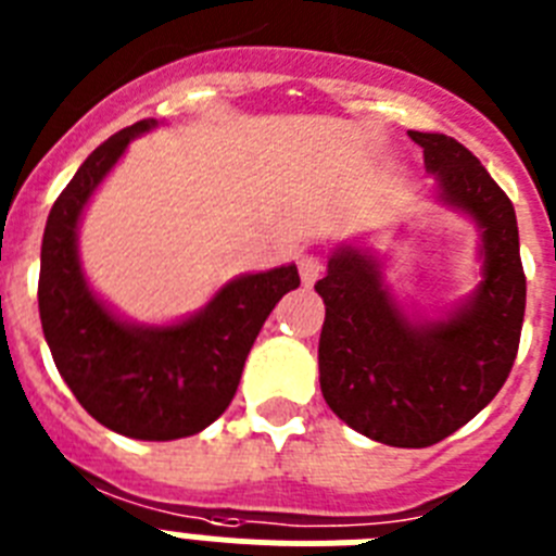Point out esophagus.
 Returning <instances> with one entry per match:
<instances>
[{
  "instance_id": "1",
  "label": "esophagus",
  "mask_w": 556,
  "mask_h": 556,
  "mask_svg": "<svg viewBox=\"0 0 556 556\" xmlns=\"http://www.w3.org/2000/svg\"><path fill=\"white\" fill-rule=\"evenodd\" d=\"M323 273H326V264H323L320 255H301V278H303V281L314 283Z\"/></svg>"
}]
</instances>
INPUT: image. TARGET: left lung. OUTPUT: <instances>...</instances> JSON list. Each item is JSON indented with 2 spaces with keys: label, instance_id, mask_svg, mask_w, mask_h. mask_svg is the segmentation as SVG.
Returning a JSON list of instances; mask_svg holds the SVG:
<instances>
[{
  "label": "left lung",
  "instance_id": "1",
  "mask_svg": "<svg viewBox=\"0 0 556 556\" xmlns=\"http://www.w3.org/2000/svg\"><path fill=\"white\" fill-rule=\"evenodd\" d=\"M437 194L481 230V283L443 320H409L370 250H333L314 283L326 303L320 390L339 420L395 448H426L473 420L513 370L527 308L518 219L468 147L409 130Z\"/></svg>",
  "mask_w": 556,
  "mask_h": 556
}]
</instances>
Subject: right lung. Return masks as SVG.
I'll use <instances>...</instances> for the list:
<instances>
[{"mask_svg": "<svg viewBox=\"0 0 556 556\" xmlns=\"http://www.w3.org/2000/svg\"><path fill=\"white\" fill-rule=\"evenodd\" d=\"M155 125L141 119L102 141L61 191L43 228L38 312L58 372L83 409L116 434L161 443L198 434L228 409L264 320L301 287V275L294 264L239 275L172 326L119 320L91 292L77 255L83 208L127 144Z\"/></svg>", "mask_w": 556, "mask_h": 556, "instance_id": "1", "label": "right lung"}]
</instances>
